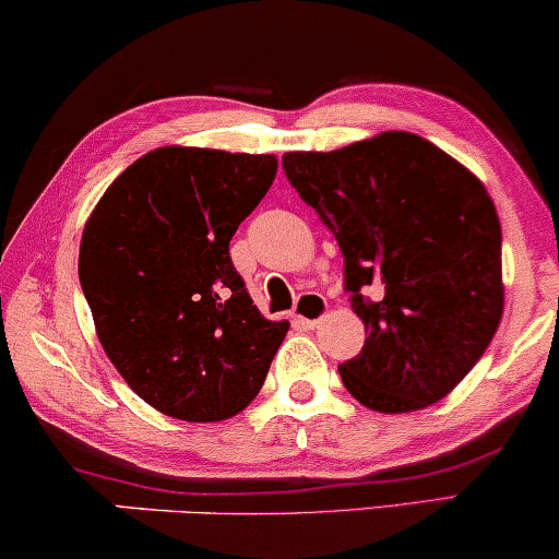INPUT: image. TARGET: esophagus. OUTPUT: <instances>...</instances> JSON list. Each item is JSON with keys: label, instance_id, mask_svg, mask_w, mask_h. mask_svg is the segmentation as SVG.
Wrapping results in <instances>:
<instances>
[{"label": "esophagus", "instance_id": "1", "mask_svg": "<svg viewBox=\"0 0 559 559\" xmlns=\"http://www.w3.org/2000/svg\"><path fill=\"white\" fill-rule=\"evenodd\" d=\"M325 310H328L325 297H320L318 293H305L297 297L295 318L300 320L305 328H316L320 325V320L325 318Z\"/></svg>", "mask_w": 559, "mask_h": 559}]
</instances>
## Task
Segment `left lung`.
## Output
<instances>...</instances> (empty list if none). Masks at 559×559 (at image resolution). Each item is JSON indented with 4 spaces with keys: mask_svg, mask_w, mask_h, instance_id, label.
<instances>
[{
    "mask_svg": "<svg viewBox=\"0 0 559 559\" xmlns=\"http://www.w3.org/2000/svg\"><path fill=\"white\" fill-rule=\"evenodd\" d=\"M282 167L338 241L350 308L369 331L338 366L343 386L384 415L440 402L503 316L501 224L484 182L412 132L285 152Z\"/></svg>",
    "mask_w": 559,
    "mask_h": 559,
    "instance_id": "left-lung-1",
    "label": "left lung"
}]
</instances>
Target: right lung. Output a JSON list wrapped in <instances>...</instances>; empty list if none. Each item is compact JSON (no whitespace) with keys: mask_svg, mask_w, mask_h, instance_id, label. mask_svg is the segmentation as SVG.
Returning <instances> with one entry per match:
<instances>
[{"mask_svg":"<svg viewBox=\"0 0 559 559\" xmlns=\"http://www.w3.org/2000/svg\"><path fill=\"white\" fill-rule=\"evenodd\" d=\"M274 175V155L157 147L106 188L83 226L79 277L98 341L167 417L239 415L289 331L257 310L228 254Z\"/></svg>","mask_w":559,"mask_h":559,"instance_id":"obj_1","label":"right lung"}]
</instances>
